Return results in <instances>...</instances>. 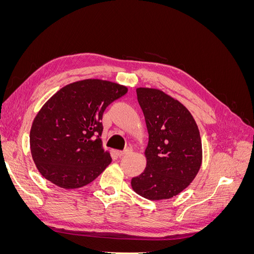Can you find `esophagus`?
I'll return each instance as SVG.
<instances>
[{
  "mask_svg": "<svg viewBox=\"0 0 254 254\" xmlns=\"http://www.w3.org/2000/svg\"><path fill=\"white\" fill-rule=\"evenodd\" d=\"M131 152H132V149H131V148H127V149L123 150V151H119V156H120V157L127 156V155H130V153H131Z\"/></svg>",
  "mask_w": 254,
  "mask_h": 254,
  "instance_id": "esophagus-1",
  "label": "esophagus"
}]
</instances>
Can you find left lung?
Returning a JSON list of instances; mask_svg holds the SVG:
<instances>
[{
    "mask_svg": "<svg viewBox=\"0 0 254 254\" xmlns=\"http://www.w3.org/2000/svg\"><path fill=\"white\" fill-rule=\"evenodd\" d=\"M149 139L147 165L131 180L149 200L170 199L187 189L201 166L202 145L194 118L180 102L157 89L137 88Z\"/></svg>",
    "mask_w": 254,
    "mask_h": 254,
    "instance_id": "1",
    "label": "left lung"
}]
</instances>
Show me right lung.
<instances>
[{
  "instance_id": "right-lung-1",
  "label": "right lung",
  "mask_w": 254,
  "mask_h": 254,
  "mask_svg": "<svg viewBox=\"0 0 254 254\" xmlns=\"http://www.w3.org/2000/svg\"><path fill=\"white\" fill-rule=\"evenodd\" d=\"M119 83L86 79L67 84L44 104L29 134L38 171L63 189H78L95 180L111 163L102 143L104 111L124 96Z\"/></svg>"
}]
</instances>
